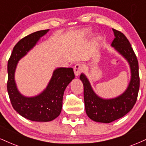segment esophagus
<instances>
[{
    "label": "esophagus",
    "instance_id": "1",
    "mask_svg": "<svg viewBox=\"0 0 146 146\" xmlns=\"http://www.w3.org/2000/svg\"><path fill=\"white\" fill-rule=\"evenodd\" d=\"M82 70H83V66L82 64H80V63L75 64V66H74V73L75 76L78 77L81 73V72L82 71Z\"/></svg>",
    "mask_w": 146,
    "mask_h": 146
}]
</instances>
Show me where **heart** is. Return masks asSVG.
I'll list each match as a JSON object with an SVG mask.
<instances>
[{
  "mask_svg": "<svg viewBox=\"0 0 146 146\" xmlns=\"http://www.w3.org/2000/svg\"><path fill=\"white\" fill-rule=\"evenodd\" d=\"M83 33L84 35H90L92 33V31L91 29H86L83 31Z\"/></svg>",
  "mask_w": 146,
  "mask_h": 146,
  "instance_id": "obj_1",
  "label": "heart"
}]
</instances>
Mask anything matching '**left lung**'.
Here are the masks:
<instances>
[{"mask_svg":"<svg viewBox=\"0 0 146 146\" xmlns=\"http://www.w3.org/2000/svg\"><path fill=\"white\" fill-rule=\"evenodd\" d=\"M112 30L115 38L111 46L127 61L131 70V80L125 91L116 97L104 99L96 94L86 75L81 73L80 76L86 114L91 120L102 123H110L129 113L136 103L139 89V64L134 51L123 33Z\"/></svg>","mask_w":146,"mask_h":146,"instance_id":"8db88e82","label":"left lung"}]
</instances>
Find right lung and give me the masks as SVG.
I'll use <instances>...</instances> for the list:
<instances>
[{
    "label": "right lung",
    "mask_w": 146,
    "mask_h": 146,
    "mask_svg": "<svg viewBox=\"0 0 146 146\" xmlns=\"http://www.w3.org/2000/svg\"><path fill=\"white\" fill-rule=\"evenodd\" d=\"M49 31H36L22 38L13 47L7 64V91L12 106L22 116L35 122H50L58 116L64 90L75 78L73 68L58 67L54 71L44 90L38 95L26 96L17 89L15 80L17 63Z\"/></svg>",
    "instance_id": "add662e5"
}]
</instances>
